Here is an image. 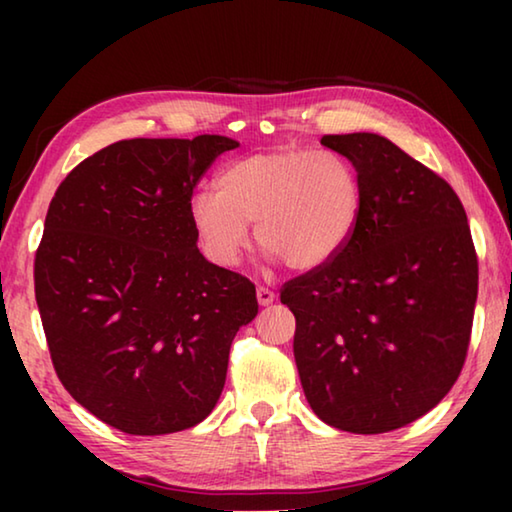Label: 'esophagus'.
<instances>
[{
  "instance_id": "34e87169",
  "label": "esophagus",
  "mask_w": 512,
  "mask_h": 512,
  "mask_svg": "<svg viewBox=\"0 0 512 512\" xmlns=\"http://www.w3.org/2000/svg\"><path fill=\"white\" fill-rule=\"evenodd\" d=\"M273 300H275V293L271 289L257 287V302H259V305L268 307V305H273Z\"/></svg>"
}]
</instances>
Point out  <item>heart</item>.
Listing matches in <instances>:
<instances>
[{"label":"heart","instance_id":"heart-1","mask_svg":"<svg viewBox=\"0 0 512 512\" xmlns=\"http://www.w3.org/2000/svg\"><path fill=\"white\" fill-rule=\"evenodd\" d=\"M363 192L357 169L334 151L273 149L230 162L216 194L198 192L189 216L205 255L223 268L244 257L250 230L268 262L316 271L350 244Z\"/></svg>","mask_w":512,"mask_h":512}]
</instances>
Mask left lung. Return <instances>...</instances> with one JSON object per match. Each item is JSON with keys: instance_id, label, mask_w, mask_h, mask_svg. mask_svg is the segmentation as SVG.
Segmentation results:
<instances>
[{"instance_id": "obj_1", "label": "left lung", "mask_w": 512, "mask_h": 512, "mask_svg": "<svg viewBox=\"0 0 512 512\" xmlns=\"http://www.w3.org/2000/svg\"><path fill=\"white\" fill-rule=\"evenodd\" d=\"M357 169V232L332 262L284 284L293 357L329 427L386 433L429 413L470 345L479 264L452 187L377 133L325 135Z\"/></svg>"}]
</instances>
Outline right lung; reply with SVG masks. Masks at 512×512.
Instances as JSON below:
<instances>
[{"label":"right lung","instance_id":"add662e5","mask_svg":"<svg viewBox=\"0 0 512 512\" xmlns=\"http://www.w3.org/2000/svg\"><path fill=\"white\" fill-rule=\"evenodd\" d=\"M237 146L121 140L51 198L33 271L51 361L83 409L131 436L203 422L232 339L257 316L255 284L207 262L189 216L198 180Z\"/></svg>","mask_w":512,"mask_h":512}]
</instances>
